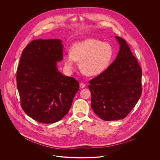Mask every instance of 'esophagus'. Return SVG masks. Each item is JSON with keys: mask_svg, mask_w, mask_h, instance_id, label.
Wrapping results in <instances>:
<instances>
[{"mask_svg": "<svg viewBox=\"0 0 160 160\" xmlns=\"http://www.w3.org/2000/svg\"><path fill=\"white\" fill-rule=\"evenodd\" d=\"M85 86H86V84L83 83H80V87L81 88H83Z\"/></svg>", "mask_w": 160, "mask_h": 160, "instance_id": "obj_1", "label": "esophagus"}]
</instances>
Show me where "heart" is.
Wrapping results in <instances>:
<instances>
[{
	"instance_id": "obj_1",
	"label": "heart",
	"mask_w": 160,
	"mask_h": 160,
	"mask_svg": "<svg viewBox=\"0 0 160 160\" xmlns=\"http://www.w3.org/2000/svg\"><path fill=\"white\" fill-rule=\"evenodd\" d=\"M113 48L108 42L90 38L77 42L71 47V53L63 56L65 69L71 72L80 61L79 67L85 75L97 76L110 65L113 56Z\"/></svg>"
}]
</instances>
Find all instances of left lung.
<instances>
[{"instance_id":"obj_1","label":"left lung","mask_w":160,"mask_h":160,"mask_svg":"<svg viewBox=\"0 0 160 160\" xmlns=\"http://www.w3.org/2000/svg\"><path fill=\"white\" fill-rule=\"evenodd\" d=\"M116 38L120 50L114 62L88 86L94 113L106 121L125 118L142 95V71L126 41Z\"/></svg>"}]
</instances>
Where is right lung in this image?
Wrapping results in <instances>:
<instances>
[{"label": "right lung", "instance_id": "add662e5", "mask_svg": "<svg viewBox=\"0 0 160 160\" xmlns=\"http://www.w3.org/2000/svg\"><path fill=\"white\" fill-rule=\"evenodd\" d=\"M63 59L58 39L33 40L23 50L17 70V86L21 106L34 120L52 123L68 113L79 89L74 78L57 68Z\"/></svg>", "mask_w": 160, "mask_h": 160}]
</instances>
